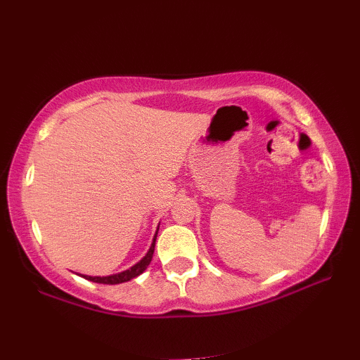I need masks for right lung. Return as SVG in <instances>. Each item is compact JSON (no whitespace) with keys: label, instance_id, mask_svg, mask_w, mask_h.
Masks as SVG:
<instances>
[{"label":"right lung","instance_id":"obj_1","mask_svg":"<svg viewBox=\"0 0 360 360\" xmlns=\"http://www.w3.org/2000/svg\"><path fill=\"white\" fill-rule=\"evenodd\" d=\"M158 229H160V224H158ZM158 229H157V232H155L153 241L150 244V249H148L147 254L142 257V259L136 264H133L131 268L122 271V273H117V274H111V276H86V274H79V276L84 277V279H87V281H91V282L108 283V285H116V283L128 282V281L134 279V277H138L139 274L144 273L148 264H150V262H152L153 250H155V241H157V235H158Z\"/></svg>","mask_w":360,"mask_h":360}]
</instances>
